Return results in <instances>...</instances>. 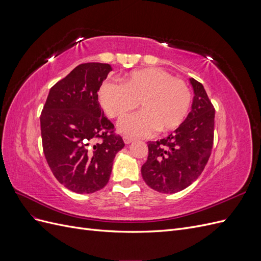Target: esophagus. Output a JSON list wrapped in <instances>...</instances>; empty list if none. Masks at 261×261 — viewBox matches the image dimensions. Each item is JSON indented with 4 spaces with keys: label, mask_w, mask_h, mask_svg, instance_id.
<instances>
[{
    "label": "esophagus",
    "mask_w": 261,
    "mask_h": 261,
    "mask_svg": "<svg viewBox=\"0 0 261 261\" xmlns=\"http://www.w3.org/2000/svg\"><path fill=\"white\" fill-rule=\"evenodd\" d=\"M123 140H124V143L127 145V144H130L132 141H133V138H130V137H128V136H123Z\"/></svg>",
    "instance_id": "1"
}]
</instances>
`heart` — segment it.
<instances>
[{"label":"heart","mask_w":261,"mask_h":261,"mask_svg":"<svg viewBox=\"0 0 261 261\" xmlns=\"http://www.w3.org/2000/svg\"><path fill=\"white\" fill-rule=\"evenodd\" d=\"M99 103L107 115L123 120L138 107L141 111L120 124L123 134L134 137L169 133L183 124L192 106L188 85L156 67L133 70L121 85L105 82L98 91Z\"/></svg>","instance_id":"heart-1"}]
</instances>
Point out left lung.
I'll use <instances>...</instances> for the list:
<instances>
[{
    "label": "left lung",
    "mask_w": 261,
    "mask_h": 261,
    "mask_svg": "<svg viewBox=\"0 0 261 261\" xmlns=\"http://www.w3.org/2000/svg\"><path fill=\"white\" fill-rule=\"evenodd\" d=\"M192 111L167 138L148 141V159L141 167L146 184L154 191H183L202 173L209 160L215 134V108L203 86L191 78Z\"/></svg>",
    "instance_id": "1"
}]
</instances>
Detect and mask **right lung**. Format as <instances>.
<instances>
[{"mask_svg": "<svg viewBox=\"0 0 261 261\" xmlns=\"http://www.w3.org/2000/svg\"><path fill=\"white\" fill-rule=\"evenodd\" d=\"M112 67L84 63L50 89L40 115L43 153L62 185L77 194L103 188L125 146L105 116L98 91Z\"/></svg>", "mask_w": 261, "mask_h": 261, "instance_id": "right-lung-1", "label": "right lung"}]
</instances>
